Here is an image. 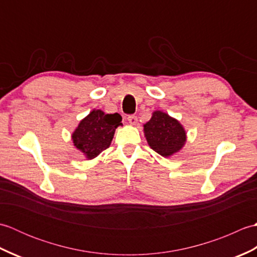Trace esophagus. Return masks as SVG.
I'll list each match as a JSON object with an SVG mask.
<instances>
[{"instance_id": "1", "label": "esophagus", "mask_w": 257, "mask_h": 257, "mask_svg": "<svg viewBox=\"0 0 257 257\" xmlns=\"http://www.w3.org/2000/svg\"><path fill=\"white\" fill-rule=\"evenodd\" d=\"M128 121H129V123L132 124V125H136V124H137V122H138V119H137V117L134 116V114H132V116L128 117Z\"/></svg>"}]
</instances>
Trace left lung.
<instances>
[{"label": "left lung", "instance_id": "left-lung-1", "mask_svg": "<svg viewBox=\"0 0 257 257\" xmlns=\"http://www.w3.org/2000/svg\"><path fill=\"white\" fill-rule=\"evenodd\" d=\"M144 134L149 147L160 156L169 158L178 154L187 143V132L179 120L162 110H155Z\"/></svg>", "mask_w": 257, "mask_h": 257}]
</instances>
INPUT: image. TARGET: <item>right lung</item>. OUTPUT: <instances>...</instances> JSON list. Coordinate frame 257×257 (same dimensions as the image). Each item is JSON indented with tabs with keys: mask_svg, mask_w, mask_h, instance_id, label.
Returning <instances> with one entry per match:
<instances>
[{
	"mask_svg": "<svg viewBox=\"0 0 257 257\" xmlns=\"http://www.w3.org/2000/svg\"><path fill=\"white\" fill-rule=\"evenodd\" d=\"M119 113H105L100 109H92L79 121L72 134L74 147L87 160L97 156L110 146L114 132L122 125Z\"/></svg>",
	"mask_w": 257,
	"mask_h": 257,
	"instance_id": "right-lung-1",
	"label": "right lung"
}]
</instances>
